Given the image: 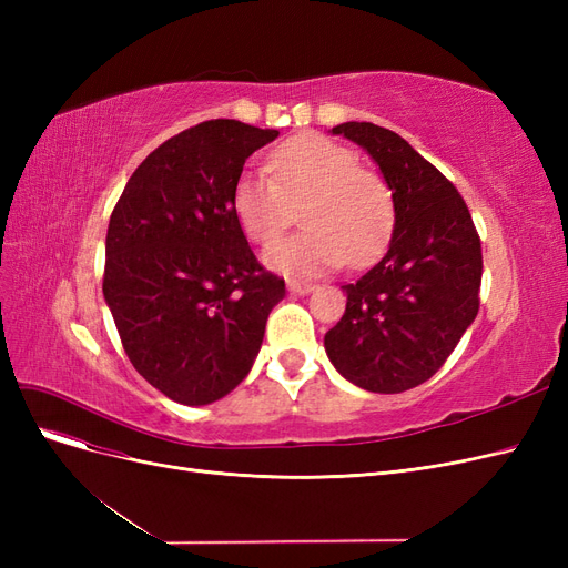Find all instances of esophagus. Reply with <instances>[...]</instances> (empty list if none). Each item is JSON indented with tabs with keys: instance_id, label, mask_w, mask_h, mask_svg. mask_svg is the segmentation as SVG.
Returning <instances> with one entry per match:
<instances>
[{
	"instance_id": "obj_1",
	"label": "esophagus",
	"mask_w": 568,
	"mask_h": 568,
	"mask_svg": "<svg viewBox=\"0 0 568 568\" xmlns=\"http://www.w3.org/2000/svg\"><path fill=\"white\" fill-rule=\"evenodd\" d=\"M286 288L291 291V294H296V296H307V294H311V291H315V284H307V282H288Z\"/></svg>"
}]
</instances>
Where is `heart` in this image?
<instances>
[{
	"label": "heart",
	"mask_w": 568,
	"mask_h": 568,
	"mask_svg": "<svg viewBox=\"0 0 568 568\" xmlns=\"http://www.w3.org/2000/svg\"><path fill=\"white\" fill-rule=\"evenodd\" d=\"M272 175L244 170L232 209L253 244L267 246L294 222L303 205V230L265 253L267 267L284 274H317L367 265L390 242L393 192L382 175L359 168L355 151L322 134H301L272 153Z\"/></svg>",
	"instance_id": "1"
}]
</instances>
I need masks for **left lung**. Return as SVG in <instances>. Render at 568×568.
<instances>
[{
	"label": "left lung",
	"instance_id": "obj_1",
	"mask_svg": "<svg viewBox=\"0 0 568 568\" xmlns=\"http://www.w3.org/2000/svg\"><path fill=\"white\" fill-rule=\"evenodd\" d=\"M334 134L363 146L393 192L386 255L346 291V313L324 334L336 372L372 393H403L443 367L478 313L480 239L453 182L400 134L341 123Z\"/></svg>",
	"mask_w": 568,
	"mask_h": 568
}]
</instances>
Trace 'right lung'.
Listing matches in <instances>:
<instances>
[{
  "label": "right lung",
  "mask_w": 568,
  "mask_h": 568,
  "mask_svg": "<svg viewBox=\"0 0 568 568\" xmlns=\"http://www.w3.org/2000/svg\"><path fill=\"white\" fill-rule=\"evenodd\" d=\"M274 136L225 118L189 128L149 153L111 213L106 305L134 369L180 405L246 379L286 296L232 209L246 159Z\"/></svg>",
  "instance_id": "right-lung-1"
}]
</instances>
